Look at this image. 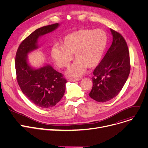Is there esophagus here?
Wrapping results in <instances>:
<instances>
[{"label":"esophagus","instance_id":"34e87169","mask_svg":"<svg viewBox=\"0 0 148 148\" xmlns=\"http://www.w3.org/2000/svg\"><path fill=\"white\" fill-rule=\"evenodd\" d=\"M79 80H81V78H76V79H69V81H70V82H75V81H79Z\"/></svg>","mask_w":148,"mask_h":148}]
</instances>
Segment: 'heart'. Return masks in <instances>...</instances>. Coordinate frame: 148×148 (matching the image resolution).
<instances>
[{"mask_svg": "<svg viewBox=\"0 0 148 148\" xmlns=\"http://www.w3.org/2000/svg\"><path fill=\"white\" fill-rule=\"evenodd\" d=\"M106 43V34L101 29H79L66 35L62 45L56 43L52 47L51 56L59 67L64 68L70 64L74 54L76 60L66 75L79 77L86 67L92 68L99 64Z\"/></svg>", "mask_w": 148, "mask_h": 148, "instance_id": "heart-1", "label": "heart"}]
</instances>
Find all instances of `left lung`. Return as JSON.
<instances>
[{
    "instance_id": "left-lung-1",
    "label": "left lung",
    "mask_w": 148,
    "mask_h": 148,
    "mask_svg": "<svg viewBox=\"0 0 148 148\" xmlns=\"http://www.w3.org/2000/svg\"><path fill=\"white\" fill-rule=\"evenodd\" d=\"M112 45L94 69L93 86L89 95L99 102L115 97L123 88L130 72V55L127 43L120 33L110 29Z\"/></svg>"
}]
</instances>
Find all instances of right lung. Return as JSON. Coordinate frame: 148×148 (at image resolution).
<instances>
[{"label":"right lung","instance_id":"right-lung-1","mask_svg":"<svg viewBox=\"0 0 148 148\" xmlns=\"http://www.w3.org/2000/svg\"><path fill=\"white\" fill-rule=\"evenodd\" d=\"M59 26L56 23L34 30L21 42L16 53L15 70L20 87L34 105L42 108L53 107L62 99L67 81L50 64L39 68L32 67L29 63L28 54L39 48L40 37Z\"/></svg>","mask_w":148,"mask_h":148}]
</instances>
